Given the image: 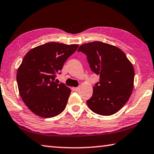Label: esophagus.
<instances>
[{"instance_id": "obj_1", "label": "esophagus", "mask_w": 154, "mask_h": 154, "mask_svg": "<svg viewBox=\"0 0 154 154\" xmlns=\"http://www.w3.org/2000/svg\"><path fill=\"white\" fill-rule=\"evenodd\" d=\"M74 91H79L80 89V87H77V88H72Z\"/></svg>"}]
</instances>
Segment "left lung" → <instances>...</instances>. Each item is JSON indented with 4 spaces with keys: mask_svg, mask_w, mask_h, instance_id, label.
Here are the masks:
<instances>
[{
    "mask_svg": "<svg viewBox=\"0 0 154 154\" xmlns=\"http://www.w3.org/2000/svg\"><path fill=\"white\" fill-rule=\"evenodd\" d=\"M87 56L92 71L100 76L87 105L95 113L111 116L123 107L134 88V70L123 51L110 44L94 41L78 50Z\"/></svg>",
    "mask_w": 154,
    "mask_h": 154,
    "instance_id": "obj_1",
    "label": "left lung"
}]
</instances>
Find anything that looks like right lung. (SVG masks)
<instances>
[{
    "mask_svg": "<svg viewBox=\"0 0 154 154\" xmlns=\"http://www.w3.org/2000/svg\"><path fill=\"white\" fill-rule=\"evenodd\" d=\"M78 47L77 44L47 43L26 54L18 68L17 83L21 98L33 113L49 118L64 110L71 90L54 79Z\"/></svg>",
    "mask_w": 154,
    "mask_h": 154,
    "instance_id": "obj_1",
    "label": "right lung"
}]
</instances>
